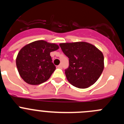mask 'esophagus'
I'll list each match as a JSON object with an SVG mask.
<instances>
[{"label":"esophagus","mask_w":124,"mask_h":124,"mask_svg":"<svg viewBox=\"0 0 124 124\" xmlns=\"http://www.w3.org/2000/svg\"><path fill=\"white\" fill-rule=\"evenodd\" d=\"M58 68H60V69H62V68H63V66L61 65V64H60V65L58 66Z\"/></svg>","instance_id":"esophagus-1"}]
</instances>
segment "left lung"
<instances>
[{
    "label": "left lung",
    "mask_w": 124,
    "mask_h": 124,
    "mask_svg": "<svg viewBox=\"0 0 124 124\" xmlns=\"http://www.w3.org/2000/svg\"><path fill=\"white\" fill-rule=\"evenodd\" d=\"M60 46L69 58V66L65 70L69 83L81 89L94 84L104 70L102 53L86 42L61 43Z\"/></svg>",
    "instance_id": "8db88e82"
}]
</instances>
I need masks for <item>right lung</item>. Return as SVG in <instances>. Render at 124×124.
Wrapping results in <instances>:
<instances>
[{"instance_id": "1", "label": "right lung", "mask_w": 124, "mask_h": 124, "mask_svg": "<svg viewBox=\"0 0 124 124\" xmlns=\"http://www.w3.org/2000/svg\"><path fill=\"white\" fill-rule=\"evenodd\" d=\"M59 48L57 45L38 40L20 50L16 59L18 71L27 83L38 85L46 81L56 70L50 56Z\"/></svg>"}]
</instances>
